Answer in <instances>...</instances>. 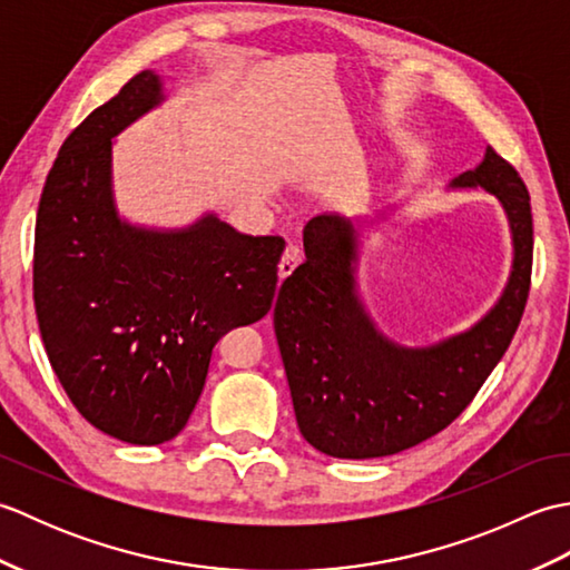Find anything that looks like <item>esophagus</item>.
<instances>
[{"label":"esophagus","mask_w":570,"mask_h":570,"mask_svg":"<svg viewBox=\"0 0 570 570\" xmlns=\"http://www.w3.org/2000/svg\"><path fill=\"white\" fill-rule=\"evenodd\" d=\"M301 262H304V252H301L296 245H288L282 254V262H278V276L286 278Z\"/></svg>","instance_id":"34e87169"}]
</instances>
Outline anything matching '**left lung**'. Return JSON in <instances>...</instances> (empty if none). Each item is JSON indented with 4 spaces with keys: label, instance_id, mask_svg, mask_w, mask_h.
<instances>
[{
    "label": "left lung",
    "instance_id": "obj_1",
    "mask_svg": "<svg viewBox=\"0 0 570 570\" xmlns=\"http://www.w3.org/2000/svg\"><path fill=\"white\" fill-rule=\"evenodd\" d=\"M448 188H482L500 200L512 269L485 316L431 345L392 341L360 296V237L386 213L318 215L304 227L306 262L278 288L274 331L301 435L325 455L382 458L431 439L463 414L512 343L534 252L529 190L492 147Z\"/></svg>",
    "mask_w": 570,
    "mask_h": 570
}]
</instances>
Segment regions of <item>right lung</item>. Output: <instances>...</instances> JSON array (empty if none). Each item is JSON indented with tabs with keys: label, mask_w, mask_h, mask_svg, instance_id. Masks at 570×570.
Listing matches in <instances>:
<instances>
[{
	"label": "right lung",
	"mask_w": 570,
	"mask_h": 570,
	"mask_svg": "<svg viewBox=\"0 0 570 570\" xmlns=\"http://www.w3.org/2000/svg\"><path fill=\"white\" fill-rule=\"evenodd\" d=\"M166 100L141 70L70 131L46 178L33 304L48 360L95 429L156 445L184 431L220 337L264 318L282 237H252L205 213L178 229L131 225L112 190L119 131Z\"/></svg>",
	"instance_id": "obj_1"
}]
</instances>
